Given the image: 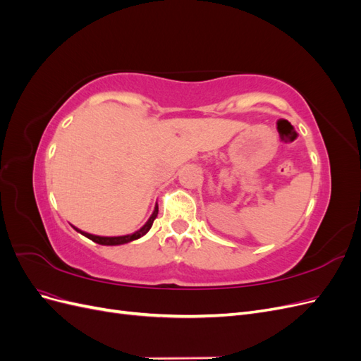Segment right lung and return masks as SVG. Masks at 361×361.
<instances>
[{
    "mask_svg": "<svg viewBox=\"0 0 361 361\" xmlns=\"http://www.w3.org/2000/svg\"><path fill=\"white\" fill-rule=\"evenodd\" d=\"M157 215H158V204L155 206V211H154V214H152V216L147 220V223L143 227H141L140 231H137L133 235H125V236H96V235L81 232V231H78V228H76V231L81 232L84 236H87L89 239H92V241L96 243V244H101V245H120V244H126V243L134 241V239H138V238H141L143 235H146L150 231L152 224H154Z\"/></svg>",
    "mask_w": 361,
    "mask_h": 361,
    "instance_id": "1",
    "label": "right lung"
}]
</instances>
